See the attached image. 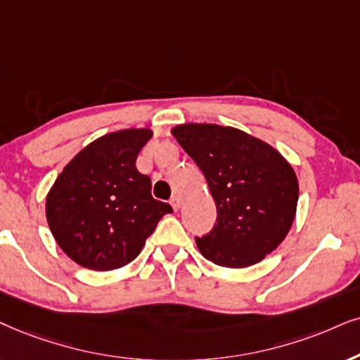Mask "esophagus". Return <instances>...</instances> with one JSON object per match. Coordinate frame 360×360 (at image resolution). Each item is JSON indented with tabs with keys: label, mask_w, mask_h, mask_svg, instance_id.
Here are the masks:
<instances>
[{
	"label": "esophagus",
	"mask_w": 360,
	"mask_h": 360,
	"mask_svg": "<svg viewBox=\"0 0 360 360\" xmlns=\"http://www.w3.org/2000/svg\"><path fill=\"white\" fill-rule=\"evenodd\" d=\"M171 206L174 211H177V209L181 207V199L177 198V195H174V198H171Z\"/></svg>",
	"instance_id": "34e87169"
}]
</instances>
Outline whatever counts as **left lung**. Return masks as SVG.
Here are the masks:
<instances>
[{"label": "left lung", "instance_id": "1", "mask_svg": "<svg viewBox=\"0 0 360 360\" xmlns=\"http://www.w3.org/2000/svg\"><path fill=\"white\" fill-rule=\"evenodd\" d=\"M172 136L206 177L217 222L198 249L222 267L261 262L288 236L299 183L292 166L262 139L219 124H179Z\"/></svg>", "mask_w": 360, "mask_h": 360}]
</instances>
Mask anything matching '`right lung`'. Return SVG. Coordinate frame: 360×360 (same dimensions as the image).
I'll use <instances>...</instances> for the list:
<instances>
[{
	"label": "right lung",
	"instance_id": "add662e5",
	"mask_svg": "<svg viewBox=\"0 0 360 360\" xmlns=\"http://www.w3.org/2000/svg\"><path fill=\"white\" fill-rule=\"evenodd\" d=\"M148 127L104 134L76 154L46 195V219L68 257L86 269H120L139 256L159 219L172 212L151 195L136 159Z\"/></svg>",
	"mask_w": 360,
	"mask_h": 360
}]
</instances>
